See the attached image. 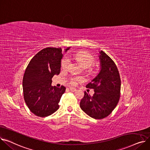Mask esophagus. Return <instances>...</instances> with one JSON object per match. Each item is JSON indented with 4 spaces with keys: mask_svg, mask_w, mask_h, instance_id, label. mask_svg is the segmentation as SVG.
Returning <instances> with one entry per match:
<instances>
[{
    "mask_svg": "<svg viewBox=\"0 0 150 150\" xmlns=\"http://www.w3.org/2000/svg\"><path fill=\"white\" fill-rule=\"evenodd\" d=\"M70 91H72V92H75V91H76V89L74 88H70Z\"/></svg>",
    "mask_w": 150,
    "mask_h": 150,
    "instance_id": "obj_1",
    "label": "esophagus"
}]
</instances>
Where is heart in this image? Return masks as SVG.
Returning a JSON list of instances; mask_svg holds the SVG:
<instances>
[{"mask_svg":"<svg viewBox=\"0 0 150 150\" xmlns=\"http://www.w3.org/2000/svg\"><path fill=\"white\" fill-rule=\"evenodd\" d=\"M69 58H74L79 61L84 67H89L92 66L94 63V58L92 56L88 53L84 52H78L75 53L70 54ZM69 64V59L67 57L63 58L61 62V67L66 69L68 67ZM83 80L82 77H72L70 78L69 83L72 85H76L77 83Z\"/></svg>","mask_w":150,"mask_h":150,"instance_id":"b5f03b06","label":"heart"}]
</instances>
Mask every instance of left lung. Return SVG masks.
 I'll use <instances>...</instances> for the list:
<instances>
[{"label": "left lung", "mask_w": 150, "mask_h": 150, "mask_svg": "<svg viewBox=\"0 0 150 150\" xmlns=\"http://www.w3.org/2000/svg\"><path fill=\"white\" fill-rule=\"evenodd\" d=\"M101 70L86 88L94 90L93 96L84 92L80 108L95 119H103L111 114L120 97L121 80L114 61L103 51L100 52Z\"/></svg>", "instance_id": "1"}]
</instances>
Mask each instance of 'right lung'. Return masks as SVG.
Returning <instances> with one entry per match:
<instances>
[{
    "label": "right lung",
    "instance_id": "obj_1",
    "mask_svg": "<svg viewBox=\"0 0 150 150\" xmlns=\"http://www.w3.org/2000/svg\"><path fill=\"white\" fill-rule=\"evenodd\" d=\"M62 57L61 47H47L35 55L26 68L22 81L23 98L30 111L36 116L47 117L59 109L66 88L53 87L52 78L60 73Z\"/></svg>",
    "mask_w": 150,
    "mask_h": 150
}]
</instances>
